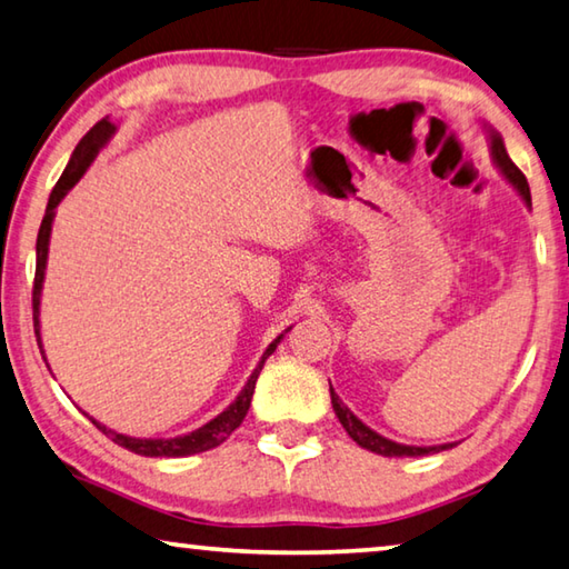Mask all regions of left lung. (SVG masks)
<instances>
[{
	"label": "left lung",
	"instance_id": "1",
	"mask_svg": "<svg viewBox=\"0 0 569 569\" xmlns=\"http://www.w3.org/2000/svg\"><path fill=\"white\" fill-rule=\"evenodd\" d=\"M489 150H492V160L495 166L502 172L505 180L512 186L519 196H522L525 206L532 208V196H529V186H527V178L522 176V170H519L512 160L507 156V148L502 142V134L489 130ZM329 389H331V403H333V411L336 417H339L341 427L349 431V437L359 445L361 449H369L373 455H381V457H423V455H437V451H445L457 447V441H449V445H439V447H409V445H399V441H391L387 437H381L373 431L371 427H366V423L356 417V413L346 407V403L339 399V393L333 391L331 381H329Z\"/></svg>",
	"mask_w": 569,
	"mask_h": 569
}]
</instances>
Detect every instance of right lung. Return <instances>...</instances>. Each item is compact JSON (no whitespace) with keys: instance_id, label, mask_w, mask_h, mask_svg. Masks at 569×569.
Wrapping results in <instances>:
<instances>
[{"instance_id":"add662e5","label":"right lung","mask_w":569,"mask_h":569,"mask_svg":"<svg viewBox=\"0 0 569 569\" xmlns=\"http://www.w3.org/2000/svg\"><path fill=\"white\" fill-rule=\"evenodd\" d=\"M112 134H114V124L108 118L94 124V128L80 140V146L74 148L72 158H70V162H67V168L62 172V178L57 180L52 196H50V200H47V210H44L40 233H37V271H34V288H32L34 333H37V343H40V351L42 353H44V349H42V336H40V298H42V283H44L47 253H50V236H52L54 208L60 206L67 192H70L77 186V182H80V178L92 166V160L98 158V152L104 146H108ZM281 339H283V333L276 336V339L268 343V349L263 351L261 361H258L253 373H250V379L246 381V387L240 389L236 401L230 403L226 411H220L216 419H210L208 423H203V427L196 429V431H188V435H180V437H172V439H138V437L118 435V431H114V429L104 427V423H100L98 419H92L90 413H84V411L82 413L94 423V427L102 431L104 437H110L114 445L130 449V451H134V455H140V457H190V455H200V451H208V449H213L218 445H223V441L240 427V421L246 419L248 407H250V399H253V391H256L258 373H261L266 359L276 351V346L281 343Z\"/></svg>"}]
</instances>
